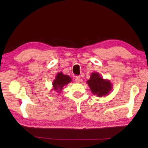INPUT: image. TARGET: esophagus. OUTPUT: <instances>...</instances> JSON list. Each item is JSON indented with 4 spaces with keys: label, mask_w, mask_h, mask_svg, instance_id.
<instances>
[{
    "label": "esophagus",
    "mask_w": 148,
    "mask_h": 148,
    "mask_svg": "<svg viewBox=\"0 0 148 148\" xmlns=\"http://www.w3.org/2000/svg\"><path fill=\"white\" fill-rule=\"evenodd\" d=\"M75 81H76L77 83H79V82H80V76H77L75 77Z\"/></svg>",
    "instance_id": "34e87169"
}]
</instances>
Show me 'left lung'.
Instances as JSON below:
<instances>
[{
    "label": "left lung",
    "instance_id": "8db88e82",
    "mask_svg": "<svg viewBox=\"0 0 148 148\" xmlns=\"http://www.w3.org/2000/svg\"><path fill=\"white\" fill-rule=\"evenodd\" d=\"M87 83L92 93L99 97L107 95L112 88L111 82L109 80L102 78L97 72L91 74Z\"/></svg>",
    "mask_w": 148,
    "mask_h": 148
}]
</instances>
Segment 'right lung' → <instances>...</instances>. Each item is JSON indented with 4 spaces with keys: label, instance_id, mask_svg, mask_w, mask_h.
I'll return each mask as SVG.
<instances>
[{
    "label": "right lung",
    "instance_id": "obj_1",
    "mask_svg": "<svg viewBox=\"0 0 148 148\" xmlns=\"http://www.w3.org/2000/svg\"><path fill=\"white\" fill-rule=\"evenodd\" d=\"M71 81L72 79L68 75H64L62 72H59L53 82V89L55 91L59 93L63 89V87L69 84Z\"/></svg>",
    "mask_w": 148,
    "mask_h": 148
}]
</instances>
